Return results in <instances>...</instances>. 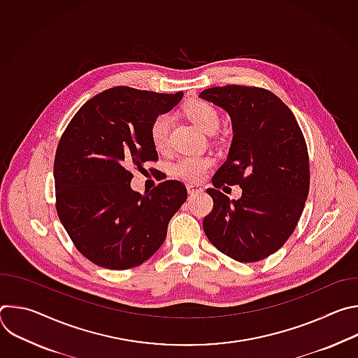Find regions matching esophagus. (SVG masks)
<instances>
[{
    "label": "esophagus",
    "instance_id": "esophagus-1",
    "mask_svg": "<svg viewBox=\"0 0 358 358\" xmlns=\"http://www.w3.org/2000/svg\"><path fill=\"white\" fill-rule=\"evenodd\" d=\"M187 191H188V194H198V192H202V188H201L199 185L188 184V185H187Z\"/></svg>",
    "mask_w": 358,
    "mask_h": 358
}]
</instances>
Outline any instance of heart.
Masks as SVG:
<instances>
[{"label": "heart", "instance_id": "heart-1", "mask_svg": "<svg viewBox=\"0 0 358 358\" xmlns=\"http://www.w3.org/2000/svg\"><path fill=\"white\" fill-rule=\"evenodd\" d=\"M185 113L202 131L211 134L215 133L220 127V113L210 101L194 100L187 105ZM171 123V115L162 113L150 124V140L159 151L169 148ZM213 164L214 160L210 156H180L170 163V171L180 180L198 182L207 174Z\"/></svg>", "mask_w": 358, "mask_h": 358}]
</instances>
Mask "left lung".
Masks as SVG:
<instances>
[{
	"instance_id": "left-lung-1",
	"label": "left lung",
	"mask_w": 358,
	"mask_h": 358,
	"mask_svg": "<svg viewBox=\"0 0 358 358\" xmlns=\"http://www.w3.org/2000/svg\"><path fill=\"white\" fill-rule=\"evenodd\" d=\"M199 96L225 109L234 129L228 160L207 188L214 207L202 221L203 232L238 262L262 261L293 234L309 195L304 136L290 109L268 89L227 85ZM225 183H238L243 196L229 201L219 191Z\"/></svg>"
}]
</instances>
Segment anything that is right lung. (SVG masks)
<instances>
[{"instance_id": "add662e5", "label": "right lung", "mask_w": 358, "mask_h": 358, "mask_svg": "<svg viewBox=\"0 0 358 358\" xmlns=\"http://www.w3.org/2000/svg\"><path fill=\"white\" fill-rule=\"evenodd\" d=\"M181 97V92L110 87L87 100L62 133L54 163L55 207L76 249L94 265L115 271L141 265L162 246L187 199L177 180L144 195L130 188L131 169L159 162L151 122Z\"/></svg>"}]
</instances>
